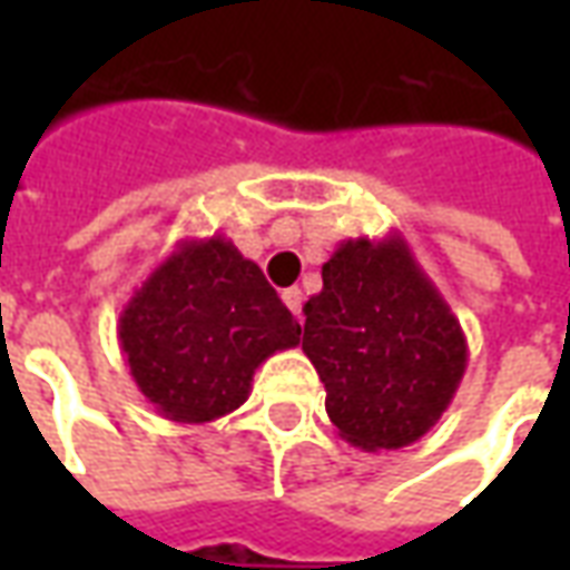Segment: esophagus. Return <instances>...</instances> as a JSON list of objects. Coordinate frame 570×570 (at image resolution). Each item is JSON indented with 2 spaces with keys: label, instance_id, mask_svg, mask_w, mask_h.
I'll list each match as a JSON object with an SVG mask.
<instances>
[{
  "label": "esophagus",
  "instance_id": "esophagus-1",
  "mask_svg": "<svg viewBox=\"0 0 570 570\" xmlns=\"http://www.w3.org/2000/svg\"><path fill=\"white\" fill-rule=\"evenodd\" d=\"M281 298H284V305L289 311H293V314H302V289H298V286H289V289H284V293H281Z\"/></svg>",
  "mask_w": 570,
  "mask_h": 570
}]
</instances>
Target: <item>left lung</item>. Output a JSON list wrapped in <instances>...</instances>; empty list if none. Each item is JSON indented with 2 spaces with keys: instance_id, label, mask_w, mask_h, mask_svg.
Segmentation results:
<instances>
[{
  "instance_id": "obj_1",
  "label": "left lung",
  "mask_w": 570,
  "mask_h": 570,
  "mask_svg": "<svg viewBox=\"0 0 570 570\" xmlns=\"http://www.w3.org/2000/svg\"><path fill=\"white\" fill-rule=\"evenodd\" d=\"M302 311V351L342 440L403 449L442 419L464 379L466 338L400 232L342 240Z\"/></svg>"
}]
</instances>
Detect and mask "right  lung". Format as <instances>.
Segmentation results:
<instances>
[{"mask_svg":"<svg viewBox=\"0 0 570 570\" xmlns=\"http://www.w3.org/2000/svg\"><path fill=\"white\" fill-rule=\"evenodd\" d=\"M298 335L259 265L223 235L179 240L118 317L134 382L176 424H207L244 406L253 372L296 347Z\"/></svg>","mask_w":570,"mask_h":570,"instance_id":"1","label":"right lung"}]
</instances>
